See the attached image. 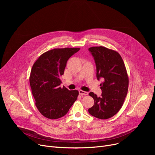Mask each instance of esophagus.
Here are the masks:
<instances>
[{
	"instance_id": "obj_1",
	"label": "esophagus",
	"mask_w": 155,
	"mask_h": 155,
	"mask_svg": "<svg viewBox=\"0 0 155 155\" xmlns=\"http://www.w3.org/2000/svg\"><path fill=\"white\" fill-rule=\"evenodd\" d=\"M79 94L81 95H87L88 94V92L80 90V91H79Z\"/></svg>"
}]
</instances>
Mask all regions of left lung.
Returning <instances> with one entry per match:
<instances>
[{
  "mask_svg": "<svg viewBox=\"0 0 155 155\" xmlns=\"http://www.w3.org/2000/svg\"><path fill=\"white\" fill-rule=\"evenodd\" d=\"M88 50L95 62L97 79H104L100 85L101 97L89 93L94 104L88 112L98 119H109L119 112L127 95L129 78L126 68L120 55L114 50L104 46L91 47Z\"/></svg>",
  "mask_w": 155,
  "mask_h": 155,
  "instance_id": "left-lung-1",
  "label": "left lung"
}]
</instances>
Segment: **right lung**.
<instances>
[{
    "instance_id": "add662e5",
    "label": "right lung",
    "mask_w": 155,
    "mask_h": 155,
    "mask_svg": "<svg viewBox=\"0 0 155 155\" xmlns=\"http://www.w3.org/2000/svg\"><path fill=\"white\" fill-rule=\"evenodd\" d=\"M80 48H55L41 55L32 67L29 83L35 105L50 119L64 116L77 99L78 91L60 87L67 62Z\"/></svg>"
}]
</instances>
